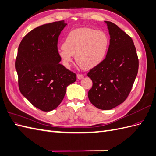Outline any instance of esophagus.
I'll return each mask as SVG.
<instances>
[{"mask_svg": "<svg viewBox=\"0 0 156 156\" xmlns=\"http://www.w3.org/2000/svg\"><path fill=\"white\" fill-rule=\"evenodd\" d=\"M77 77L78 79H81L84 77V75L82 74H77Z\"/></svg>", "mask_w": 156, "mask_h": 156, "instance_id": "esophagus-1", "label": "esophagus"}]
</instances>
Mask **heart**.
<instances>
[{
	"instance_id": "heart-1",
	"label": "heart",
	"mask_w": 156,
	"mask_h": 156,
	"mask_svg": "<svg viewBox=\"0 0 156 156\" xmlns=\"http://www.w3.org/2000/svg\"><path fill=\"white\" fill-rule=\"evenodd\" d=\"M109 45L107 34L102 30L83 27L66 36L58 56L65 67L69 68L75 55L77 62L84 69H92L104 60Z\"/></svg>"
}]
</instances>
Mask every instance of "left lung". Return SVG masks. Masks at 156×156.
<instances>
[{
  "label": "left lung",
  "instance_id": "left-lung-1",
  "mask_svg": "<svg viewBox=\"0 0 156 156\" xmlns=\"http://www.w3.org/2000/svg\"><path fill=\"white\" fill-rule=\"evenodd\" d=\"M110 35L106 57L88 73L92 87L90 101L102 110H110L128 96L138 73L139 59L131 37L116 25L105 21Z\"/></svg>",
  "mask_w": 156,
  "mask_h": 156
}]
</instances>
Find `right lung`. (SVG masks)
<instances>
[{
  "mask_svg": "<svg viewBox=\"0 0 156 156\" xmlns=\"http://www.w3.org/2000/svg\"><path fill=\"white\" fill-rule=\"evenodd\" d=\"M67 25L64 21L37 27L23 37L16 60L19 88L32 104L51 111L63 100L66 88L76 74L60 64L58 40Z\"/></svg>",
  "mask_w": 156,
  "mask_h": 156,
  "instance_id": "add662e5",
  "label": "right lung"
}]
</instances>
